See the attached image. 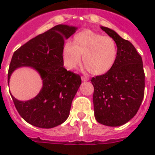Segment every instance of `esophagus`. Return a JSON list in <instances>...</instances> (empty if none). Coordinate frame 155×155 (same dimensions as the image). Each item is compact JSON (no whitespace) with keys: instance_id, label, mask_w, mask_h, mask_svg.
Segmentation results:
<instances>
[{"instance_id":"34e87169","label":"esophagus","mask_w":155,"mask_h":155,"mask_svg":"<svg viewBox=\"0 0 155 155\" xmlns=\"http://www.w3.org/2000/svg\"><path fill=\"white\" fill-rule=\"evenodd\" d=\"M81 80H82V81H87V80H89V78L87 77V76H86V75H84V76H82V77H81Z\"/></svg>"}]
</instances>
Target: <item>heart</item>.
Here are the masks:
<instances>
[{
	"label": "heart",
	"instance_id": "obj_1",
	"mask_svg": "<svg viewBox=\"0 0 155 155\" xmlns=\"http://www.w3.org/2000/svg\"><path fill=\"white\" fill-rule=\"evenodd\" d=\"M82 56V63L90 74L100 75L113 68L117 60V46L113 38L83 30L74 36L72 43L63 45L62 56L68 69L77 67Z\"/></svg>",
	"mask_w": 155,
	"mask_h": 155
}]
</instances>
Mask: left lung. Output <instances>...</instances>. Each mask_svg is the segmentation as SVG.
Wrapping results in <instances>:
<instances>
[{
	"instance_id": "obj_1",
	"label": "left lung",
	"mask_w": 155,
	"mask_h": 155,
	"mask_svg": "<svg viewBox=\"0 0 155 155\" xmlns=\"http://www.w3.org/2000/svg\"><path fill=\"white\" fill-rule=\"evenodd\" d=\"M101 28L116 42L117 56L109 71L91 80L95 118L102 125L120 126L136 115L144 97L143 63L131 42L109 28Z\"/></svg>"
}]
</instances>
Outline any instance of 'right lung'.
I'll return each instance as SVG.
<instances>
[{"label":"right lung","instance_id":"right-lung-1","mask_svg":"<svg viewBox=\"0 0 155 155\" xmlns=\"http://www.w3.org/2000/svg\"><path fill=\"white\" fill-rule=\"evenodd\" d=\"M76 30L75 26L55 25L13 53L8 68V84L13 71L21 67H31L42 80V89L33 99L21 101L11 94L18 113L30 125L51 129L68 119L81 78L63 68L62 51L64 40Z\"/></svg>","mask_w":155,"mask_h":155}]
</instances>
